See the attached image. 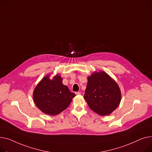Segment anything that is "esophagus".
<instances>
[{
    "label": "esophagus",
    "mask_w": 152,
    "mask_h": 152,
    "mask_svg": "<svg viewBox=\"0 0 152 152\" xmlns=\"http://www.w3.org/2000/svg\"><path fill=\"white\" fill-rule=\"evenodd\" d=\"M75 94H77V95H78V94H81V93H80V92H75Z\"/></svg>",
    "instance_id": "34e87169"
}]
</instances>
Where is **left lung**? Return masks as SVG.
Wrapping results in <instances>:
<instances>
[{"label": "left lung", "instance_id": "1", "mask_svg": "<svg viewBox=\"0 0 152 152\" xmlns=\"http://www.w3.org/2000/svg\"><path fill=\"white\" fill-rule=\"evenodd\" d=\"M121 98L118 84L104 71L95 72L88 77L84 99L96 113L110 115L118 107Z\"/></svg>", "mask_w": 152, "mask_h": 152}]
</instances>
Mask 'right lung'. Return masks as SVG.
Instances as JSON below:
<instances>
[{
  "mask_svg": "<svg viewBox=\"0 0 152 152\" xmlns=\"http://www.w3.org/2000/svg\"><path fill=\"white\" fill-rule=\"evenodd\" d=\"M50 76L44 77L35 88L33 99L35 104L42 112L56 115L68 107L75 94L62 84L60 75H56L51 80Z\"/></svg>",
  "mask_w": 152,
  "mask_h": 152,
  "instance_id": "1",
  "label": "right lung"
}]
</instances>
